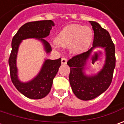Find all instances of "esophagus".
I'll return each mask as SVG.
<instances>
[{
	"label": "esophagus",
	"instance_id": "esophagus-1",
	"mask_svg": "<svg viewBox=\"0 0 124 124\" xmlns=\"http://www.w3.org/2000/svg\"><path fill=\"white\" fill-rule=\"evenodd\" d=\"M66 63H67V58L62 57V59H61V63L62 64H65Z\"/></svg>",
	"mask_w": 124,
	"mask_h": 124
}]
</instances>
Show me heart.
Listing matches in <instances>:
<instances>
[{"instance_id":"obj_1","label":"heart","mask_w":124,"mask_h":124,"mask_svg":"<svg viewBox=\"0 0 124 124\" xmlns=\"http://www.w3.org/2000/svg\"><path fill=\"white\" fill-rule=\"evenodd\" d=\"M93 33L89 27L80 25H71L65 27L58 34L55 39L57 45L61 47H69L73 53H81L90 45ZM54 48L57 46L53 45Z\"/></svg>"}]
</instances>
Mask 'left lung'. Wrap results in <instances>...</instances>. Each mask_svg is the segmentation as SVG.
Segmentation results:
<instances>
[{"label": "left lung", "instance_id": "obj_1", "mask_svg": "<svg viewBox=\"0 0 124 124\" xmlns=\"http://www.w3.org/2000/svg\"><path fill=\"white\" fill-rule=\"evenodd\" d=\"M90 23L94 30L93 46L87 52L73 56L67 63L70 67L69 80L72 90L77 97L83 101L97 97L109 88L116 62L115 47L108 31L96 22ZM97 46L105 49L106 63L97 75L87 77L83 72L84 65L93 49Z\"/></svg>", "mask_w": 124, "mask_h": 124}]
</instances>
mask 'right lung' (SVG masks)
<instances>
[{
    "label": "right lung",
    "instance_id": "add662e5",
    "mask_svg": "<svg viewBox=\"0 0 124 124\" xmlns=\"http://www.w3.org/2000/svg\"><path fill=\"white\" fill-rule=\"evenodd\" d=\"M54 25V23L51 20L28 22L20 27L12 39V52L9 58L11 80L17 90L27 98L39 99L48 94L52 85L53 79L61 63V59L45 60L39 74L34 79L27 83H21L18 79L16 64L18 46L22 40L36 38L43 42L45 51L49 53L52 51V47L44 38L50 34V30Z\"/></svg>",
    "mask_w": 124,
    "mask_h": 124
}]
</instances>
